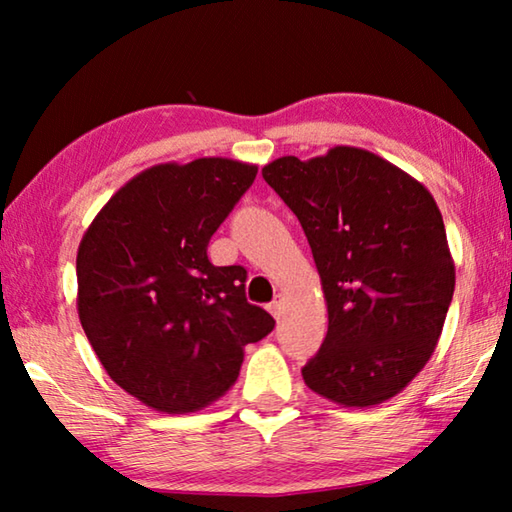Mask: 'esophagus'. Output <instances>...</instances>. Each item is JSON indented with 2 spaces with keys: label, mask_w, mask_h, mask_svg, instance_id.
<instances>
[{
  "label": "esophagus",
  "mask_w": 512,
  "mask_h": 512,
  "mask_svg": "<svg viewBox=\"0 0 512 512\" xmlns=\"http://www.w3.org/2000/svg\"><path fill=\"white\" fill-rule=\"evenodd\" d=\"M268 311H271V314L275 316V318H282L284 316V298L282 296H277L271 305H268Z\"/></svg>",
  "instance_id": "34e87169"
}]
</instances>
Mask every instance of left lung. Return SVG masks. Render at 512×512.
<instances>
[{"instance_id": "1", "label": "left lung", "mask_w": 512, "mask_h": 512, "mask_svg": "<svg viewBox=\"0 0 512 512\" xmlns=\"http://www.w3.org/2000/svg\"><path fill=\"white\" fill-rule=\"evenodd\" d=\"M305 230L327 302V336L302 368L341 406L391 400L424 368L454 296L443 214L427 187L379 155L334 146L262 169Z\"/></svg>"}]
</instances>
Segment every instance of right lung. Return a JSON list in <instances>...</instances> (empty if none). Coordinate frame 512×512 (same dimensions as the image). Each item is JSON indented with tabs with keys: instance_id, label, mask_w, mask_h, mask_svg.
Listing matches in <instances>:
<instances>
[{
	"instance_id": "add662e5",
	"label": "right lung",
	"mask_w": 512,
	"mask_h": 512,
	"mask_svg": "<svg viewBox=\"0 0 512 512\" xmlns=\"http://www.w3.org/2000/svg\"><path fill=\"white\" fill-rule=\"evenodd\" d=\"M255 164L198 158L137 173L94 216L76 255L79 318L110 379L162 413H192L239 377L275 320L246 300V268L207 259Z\"/></svg>"
}]
</instances>
